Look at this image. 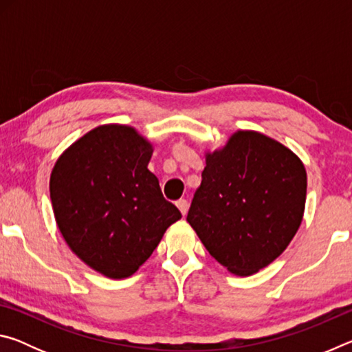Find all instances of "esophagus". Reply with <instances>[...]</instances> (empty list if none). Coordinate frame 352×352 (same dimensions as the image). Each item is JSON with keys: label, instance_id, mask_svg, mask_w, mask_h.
<instances>
[{"label": "esophagus", "instance_id": "obj_1", "mask_svg": "<svg viewBox=\"0 0 352 352\" xmlns=\"http://www.w3.org/2000/svg\"><path fill=\"white\" fill-rule=\"evenodd\" d=\"M177 208L178 210H180V212L183 214V216H186L188 214V210H189V204H188V200H184V199H180L177 201Z\"/></svg>", "mask_w": 352, "mask_h": 352}]
</instances>
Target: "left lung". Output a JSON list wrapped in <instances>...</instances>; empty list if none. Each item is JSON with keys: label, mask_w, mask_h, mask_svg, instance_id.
Returning a JSON list of instances; mask_svg holds the SVG:
<instances>
[{"label": "left lung", "mask_w": 352, "mask_h": 352, "mask_svg": "<svg viewBox=\"0 0 352 352\" xmlns=\"http://www.w3.org/2000/svg\"><path fill=\"white\" fill-rule=\"evenodd\" d=\"M186 220L210 254L237 276L272 264L294 239L306 206L305 164L281 142L237 130L205 152Z\"/></svg>", "instance_id": "8db88e82"}]
</instances>
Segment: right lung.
Returning a JSON list of instances; mask_svg holds the SVG:
<instances>
[{
    "label": "right lung",
    "mask_w": 352,
    "mask_h": 352,
    "mask_svg": "<svg viewBox=\"0 0 352 352\" xmlns=\"http://www.w3.org/2000/svg\"><path fill=\"white\" fill-rule=\"evenodd\" d=\"M152 153L135 127L104 124L74 141L52 168L58 231L77 258L107 278L132 276L182 219L147 169Z\"/></svg>",
    "instance_id": "add662e5"
}]
</instances>
